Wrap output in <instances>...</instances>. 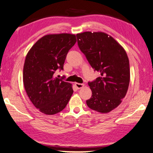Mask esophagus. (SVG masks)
<instances>
[{
  "instance_id": "obj_1",
  "label": "esophagus",
  "mask_w": 153,
  "mask_h": 153,
  "mask_svg": "<svg viewBox=\"0 0 153 153\" xmlns=\"http://www.w3.org/2000/svg\"><path fill=\"white\" fill-rule=\"evenodd\" d=\"M75 85H76V88H77V89L82 88L84 87V84H79V83H76V84H75Z\"/></svg>"
}]
</instances>
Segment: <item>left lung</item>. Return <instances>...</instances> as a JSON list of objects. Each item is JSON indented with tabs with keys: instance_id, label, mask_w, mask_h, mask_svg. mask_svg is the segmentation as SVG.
<instances>
[{
	"instance_id": "obj_1",
	"label": "left lung",
	"mask_w": 153,
	"mask_h": 153,
	"mask_svg": "<svg viewBox=\"0 0 153 153\" xmlns=\"http://www.w3.org/2000/svg\"><path fill=\"white\" fill-rule=\"evenodd\" d=\"M77 45L100 77L88 85L92 97L86 100L90 108L107 113L117 107L128 91L130 71L126 51L104 32H85L76 35Z\"/></svg>"
}]
</instances>
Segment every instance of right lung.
Segmentation results:
<instances>
[{
    "instance_id": "add662e5",
    "label": "right lung",
    "mask_w": 153,
    "mask_h": 153,
    "mask_svg": "<svg viewBox=\"0 0 153 153\" xmlns=\"http://www.w3.org/2000/svg\"><path fill=\"white\" fill-rule=\"evenodd\" d=\"M76 42V35L48 34L33 45L25 57L23 81L31 102L41 113L54 115L63 110L73 94L71 84L54 76L63 69L69 51Z\"/></svg>"
}]
</instances>
